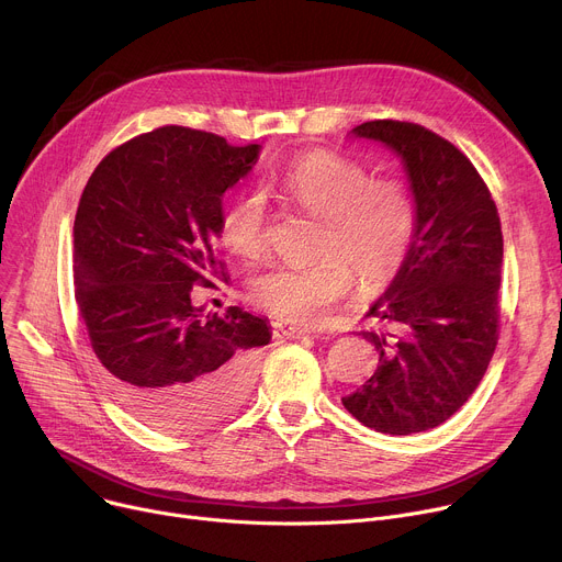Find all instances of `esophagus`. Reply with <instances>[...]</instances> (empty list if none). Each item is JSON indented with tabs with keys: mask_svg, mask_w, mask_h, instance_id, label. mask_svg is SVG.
Listing matches in <instances>:
<instances>
[{
	"mask_svg": "<svg viewBox=\"0 0 562 562\" xmlns=\"http://www.w3.org/2000/svg\"><path fill=\"white\" fill-rule=\"evenodd\" d=\"M276 331L280 334V336H284V338H304V336H311V334H315L313 329H306V327H300V325H276Z\"/></svg>",
	"mask_w": 562,
	"mask_h": 562,
	"instance_id": "1",
	"label": "esophagus"
}]
</instances>
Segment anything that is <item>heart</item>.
Instances as JSON below:
<instances>
[{
  "label": "heart",
  "instance_id": "heart-1",
  "mask_svg": "<svg viewBox=\"0 0 562 562\" xmlns=\"http://www.w3.org/2000/svg\"><path fill=\"white\" fill-rule=\"evenodd\" d=\"M273 189L304 213L325 222L317 262L271 267L251 282V300L291 323H317L351 284L353 271L364 286H384L403 269L416 237V202L393 178L371 180L356 159L313 150L284 169ZM224 247L245 260L267 251V204L251 193L231 204L220 222Z\"/></svg>",
  "mask_w": 562,
  "mask_h": 562
}]
</instances>
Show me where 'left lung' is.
<instances>
[{
	"instance_id": "1",
	"label": "left lung",
	"mask_w": 562,
	"mask_h": 562,
	"mask_svg": "<svg viewBox=\"0 0 562 562\" xmlns=\"http://www.w3.org/2000/svg\"><path fill=\"white\" fill-rule=\"evenodd\" d=\"M351 133L400 155L418 222L403 269L367 313L384 327L362 331L380 356L378 369L342 405L364 427L409 436L449 420L496 351L501 217L469 157L434 131L373 120Z\"/></svg>"
}]
</instances>
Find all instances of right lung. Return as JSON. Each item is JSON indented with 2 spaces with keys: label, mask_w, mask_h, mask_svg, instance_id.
Listing matches in <instances>:
<instances>
[{
  "label": "right lung",
  "mask_w": 562,
  "mask_h": 562,
  "mask_svg": "<svg viewBox=\"0 0 562 562\" xmlns=\"http://www.w3.org/2000/svg\"><path fill=\"white\" fill-rule=\"evenodd\" d=\"M258 144L162 126L113 148L79 198L75 300L111 389L167 434L202 431L245 403L267 319L191 304L226 280L215 256L222 195L258 162Z\"/></svg>",
  "instance_id": "right-lung-1"
}]
</instances>
